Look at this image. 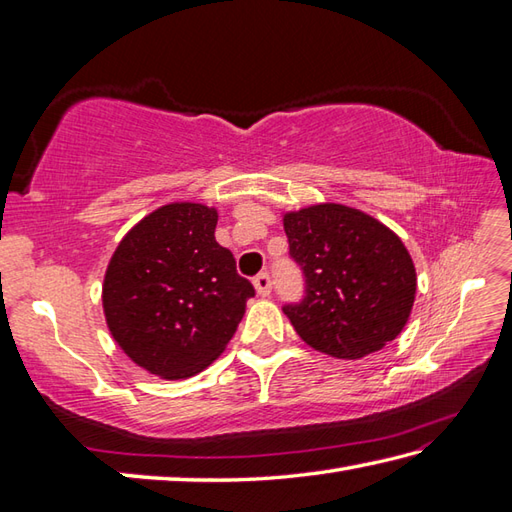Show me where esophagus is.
I'll return each mask as SVG.
<instances>
[{
    "label": "esophagus",
    "mask_w": 512,
    "mask_h": 512,
    "mask_svg": "<svg viewBox=\"0 0 512 512\" xmlns=\"http://www.w3.org/2000/svg\"><path fill=\"white\" fill-rule=\"evenodd\" d=\"M253 286H255L259 297H268L270 290H273V281H270V275H268V273H259V275L253 279Z\"/></svg>",
    "instance_id": "34e87169"
}]
</instances>
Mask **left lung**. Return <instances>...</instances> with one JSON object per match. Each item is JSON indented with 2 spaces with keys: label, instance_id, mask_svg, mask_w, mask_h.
<instances>
[{
  "label": "left lung",
  "instance_id": "obj_1",
  "mask_svg": "<svg viewBox=\"0 0 512 512\" xmlns=\"http://www.w3.org/2000/svg\"><path fill=\"white\" fill-rule=\"evenodd\" d=\"M284 231L306 279V295L284 312L303 341L354 361L396 339L416 299V268L394 231L334 202L286 213Z\"/></svg>",
  "mask_w": 512,
  "mask_h": 512
}]
</instances>
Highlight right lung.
<instances>
[{"label":"right lung","instance_id":"add662e5","mask_svg":"<svg viewBox=\"0 0 512 512\" xmlns=\"http://www.w3.org/2000/svg\"><path fill=\"white\" fill-rule=\"evenodd\" d=\"M217 211L165 204L118 244L103 281L105 321L132 361L167 380L209 367L233 339L246 301L235 257L215 242Z\"/></svg>","mask_w":512,"mask_h":512}]
</instances>
